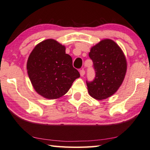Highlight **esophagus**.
Here are the masks:
<instances>
[{"label": "esophagus", "mask_w": 150, "mask_h": 150, "mask_svg": "<svg viewBox=\"0 0 150 150\" xmlns=\"http://www.w3.org/2000/svg\"><path fill=\"white\" fill-rule=\"evenodd\" d=\"M85 70L83 69H81L80 70V76H83L85 75Z\"/></svg>", "instance_id": "esophagus-1"}]
</instances>
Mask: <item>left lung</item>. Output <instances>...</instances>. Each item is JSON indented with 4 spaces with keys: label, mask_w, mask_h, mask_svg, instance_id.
Returning a JSON list of instances; mask_svg holds the SVG:
<instances>
[{
    "label": "left lung",
    "mask_w": 150,
    "mask_h": 150,
    "mask_svg": "<svg viewBox=\"0 0 150 150\" xmlns=\"http://www.w3.org/2000/svg\"><path fill=\"white\" fill-rule=\"evenodd\" d=\"M95 72L94 80L86 81L92 97L106 99L117 91L125 78L127 61L119 46L110 39H105L91 47L89 53Z\"/></svg>",
    "instance_id": "obj_1"
}]
</instances>
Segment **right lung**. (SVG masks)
Wrapping results in <instances>:
<instances>
[{"instance_id": "1", "label": "right lung", "mask_w": 150, "mask_h": 150, "mask_svg": "<svg viewBox=\"0 0 150 150\" xmlns=\"http://www.w3.org/2000/svg\"><path fill=\"white\" fill-rule=\"evenodd\" d=\"M27 69L35 91L48 99L63 96L80 76L72 66V57L65 53V47L53 39L36 45L28 59Z\"/></svg>"}]
</instances>
